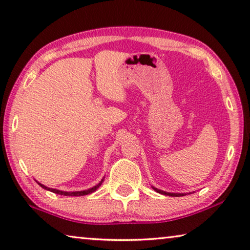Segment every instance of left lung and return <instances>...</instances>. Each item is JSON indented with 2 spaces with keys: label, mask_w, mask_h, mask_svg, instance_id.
<instances>
[{
  "label": "left lung",
  "mask_w": 250,
  "mask_h": 250,
  "mask_svg": "<svg viewBox=\"0 0 250 250\" xmlns=\"http://www.w3.org/2000/svg\"><path fill=\"white\" fill-rule=\"evenodd\" d=\"M153 188V187H152ZM154 190H156L157 192L161 193V195H166V196H171V197H180V196H185L186 193H171V192H166V191H162V190H159L157 188H153Z\"/></svg>",
  "instance_id": "8db88e82"
}]
</instances>
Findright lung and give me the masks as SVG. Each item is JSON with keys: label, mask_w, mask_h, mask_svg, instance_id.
<instances>
[{"label": "right lung", "mask_w": 250, "mask_h": 250, "mask_svg": "<svg viewBox=\"0 0 250 250\" xmlns=\"http://www.w3.org/2000/svg\"><path fill=\"white\" fill-rule=\"evenodd\" d=\"M102 182H104V179H102L100 182H99V184L97 185V186H94V187H92V188H90V189H86V190H81V191H71V192H69V191H61V190H58V189H52V188H47V187H45L44 185H41L40 184V182H38V184L41 186V187L43 188V189H46V190H49V191H52V192H54V193H58V195H61V196H73V197H79V196H85V195H89V193H92V192H94L96 191V190L100 187V186L102 185Z\"/></svg>", "instance_id": "add662e5"}]
</instances>
